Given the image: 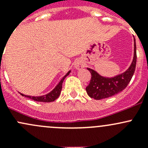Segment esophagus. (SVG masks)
Instances as JSON below:
<instances>
[{
	"label": "esophagus",
	"mask_w": 148,
	"mask_h": 148,
	"mask_svg": "<svg viewBox=\"0 0 148 148\" xmlns=\"http://www.w3.org/2000/svg\"><path fill=\"white\" fill-rule=\"evenodd\" d=\"M74 67H75L77 69L80 70L84 67V62H82V61L78 60V61H77L75 63H74Z\"/></svg>",
	"instance_id": "1"
}]
</instances>
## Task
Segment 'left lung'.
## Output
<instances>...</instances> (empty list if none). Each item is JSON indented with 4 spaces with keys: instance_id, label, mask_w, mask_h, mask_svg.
I'll return each mask as SVG.
<instances>
[{
    "instance_id": "1",
    "label": "left lung",
    "mask_w": 148,
    "mask_h": 148,
    "mask_svg": "<svg viewBox=\"0 0 148 148\" xmlns=\"http://www.w3.org/2000/svg\"><path fill=\"white\" fill-rule=\"evenodd\" d=\"M134 41L133 60L128 69L122 74L108 78L99 75L96 71L92 69L87 68L90 71L92 77L89 85L86 87V91L91 98L99 100L110 97L120 93L127 87L135 73L136 67L137 53L135 39H134Z\"/></svg>"
}]
</instances>
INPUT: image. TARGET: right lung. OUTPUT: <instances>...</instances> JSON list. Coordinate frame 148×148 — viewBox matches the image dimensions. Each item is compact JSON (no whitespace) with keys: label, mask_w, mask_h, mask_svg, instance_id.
I'll use <instances>...</instances> for the list:
<instances>
[{"label":"right lung","mask_w":148,"mask_h":148,"mask_svg":"<svg viewBox=\"0 0 148 148\" xmlns=\"http://www.w3.org/2000/svg\"><path fill=\"white\" fill-rule=\"evenodd\" d=\"M70 72H71V71H69L64 77L61 79V81L59 82V84L56 85V87H55L51 92L46 94L45 95H43V96H38V97H34V96H30V95H25L21 93V95L23 97H26L29 98V99H32V100L36 101V102H53V101L56 100V99L59 97V95H60L61 91H62V84H63L64 80L66 77L69 74Z\"/></svg>","instance_id":"1"}]
</instances>
